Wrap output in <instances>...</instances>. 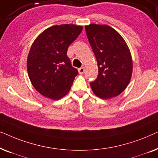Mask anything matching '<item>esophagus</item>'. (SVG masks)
Segmentation results:
<instances>
[{"label": "esophagus", "mask_w": 158, "mask_h": 158, "mask_svg": "<svg viewBox=\"0 0 158 158\" xmlns=\"http://www.w3.org/2000/svg\"><path fill=\"white\" fill-rule=\"evenodd\" d=\"M78 72L80 74H83L84 73H85V68H84V67H82V68H79L78 69Z\"/></svg>", "instance_id": "obj_1"}]
</instances>
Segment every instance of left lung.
Instances as JSON below:
<instances>
[{
	"label": "left lung",
	"instance_id": "8db88e82",
	"mask_svg": "<svg viewBox=\"0 0 158 158\" xmlns=\"http://www.w3.org/2000/svg\"><path fill=\"white\" fill-rule=\"evenodd\" d=\"M85 29L98 68V77L90 83L93 92L103 99L117 96L132 75L130 50L119 33L109 26L92 23Z\"/></svg>",
	"mask_w": 158,
	"mask_h": 158
}]
</instances>
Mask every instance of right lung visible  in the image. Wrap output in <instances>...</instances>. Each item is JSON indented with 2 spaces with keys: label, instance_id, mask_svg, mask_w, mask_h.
<instances>
[{
  "label": "right lung",
  "instance_id": "right-lung-1",
  "mask_svg": "<svg viewBox=\"0 0 158 158\" xmlns=\"http://www.w3.org/2000/svg\"><path fill=\"white\" fill-rule=\"evenodd\" d=\"M82 30L83 27L75 24L52 26L34 40L28 55L27 71L32 85L42 96L58 100L70 91L78 72L67 52Z\"/></svg>",
  "mask_w": 158,
  "mask_h": 158
}]
</instances>
